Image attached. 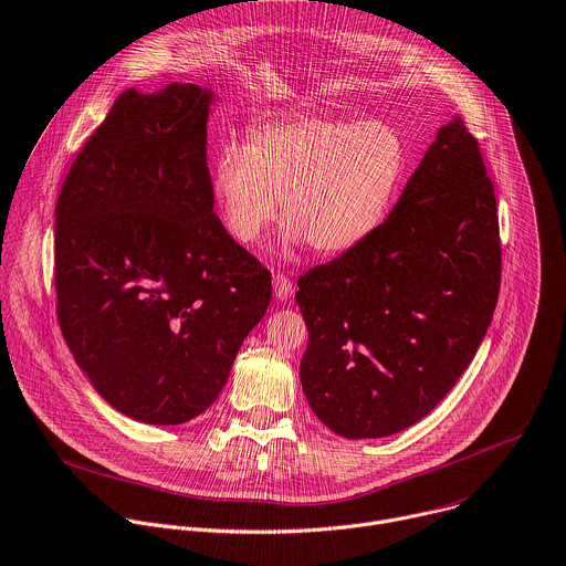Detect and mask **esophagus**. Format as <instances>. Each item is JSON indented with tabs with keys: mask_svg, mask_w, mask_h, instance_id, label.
<instances>
[{
	"mask_svg": "<svg viewBox=\"0 0 566 566\" xmlns=\"http://www.w3.org/2000/svg\"><path fill=\"white\" fill-rule=\"evenodd\" d=\"M293 282L286 277V275H282V273H275L273 275V293H275V297L277 300H289V297H293Z\"/></svg>",
	"mask_w": 566,
	"mask_h": 566,
	"instance_id": "obj_1",
	"label": "esophagus"
}]
</instances>
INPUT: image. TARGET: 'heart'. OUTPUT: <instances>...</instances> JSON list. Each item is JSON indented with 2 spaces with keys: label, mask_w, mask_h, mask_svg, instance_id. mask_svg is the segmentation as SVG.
<instances>
[{
  "label": "heart",
  "mask_w": 566,
  "mask_h": 566,
  "mask_svg": "<svg viewBox=\"0 0 566 566\" xmlns=\"http://www.w3.org/2000/svg\"><path fill=\"white\" fill-rule=\"evenodd\" d=\"M407 172L402 135L387 122L297 117L224 144L211 188L229 233L258 242L282 202L284 247L333 255L364 242L387 218Z\"/></svg>",
  "instance_id": "heart-1"
}]
</instances>
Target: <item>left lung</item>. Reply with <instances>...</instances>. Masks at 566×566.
<instances>
[{
  "label": "left lung",
  "mask_w": 566,
  "mask_h": 566,
  "mask_svg": "<svg viewBox=\"0 0 566 566\" xmlns=\"http://www.w3.org/2000/svg\"><path fill=\"white\" fill-rule=\"evenodd\" d=\"M500 262L493 184L455 115L389 218L297 280L308 328L300 380L313 413L348 440L387 438L429 416L486 335Z\"/></svg>",
  "instance_id": "8db88e82"
}]
</instances>
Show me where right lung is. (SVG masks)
Here are the masks:
<instances>
[{
	"mask_svg": "<svg viewBox=\"0 0 566 566\" xmlns=\"http://www.w3.org/2000/svg\"><path fill=\"white\" fill-rule=\"evenodd\" d=\"M216 91H124L73 161L55 209L64 339L93 389L157 427L205 413L271 302L269 271L213 213Z\"/></svg>",
	"mask_w": 566,
	"mask_h": 566,
	"instance_id": "obj_1",
	"label": "right lung"
}]
</instances>
